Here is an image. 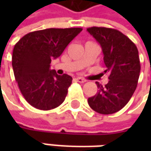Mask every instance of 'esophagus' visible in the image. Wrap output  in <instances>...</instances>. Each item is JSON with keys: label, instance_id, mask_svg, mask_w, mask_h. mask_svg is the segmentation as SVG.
<instances>
[{"label": "esophagus", "instance_id": "1", "mask_svg": "<svg viewBox=\"0 0 151 151\" xmlns=\"http://www.w3.org/2000/svg\"><path fill=\"white\" fill-rule=\"evenodd\" d=\"M76 81H78V82H80V83H84V82L86 81L85 79L81 78V77H77V78H76Z\"/></svg>", "mask_w": 151, "mask_h": 151}]
</instances>
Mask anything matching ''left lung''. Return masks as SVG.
Wrapping results in <instances>:
<instances>
[{
	"label": "left lung",
	"mask_w": 151,
	"mask_h": 151,
	"mask_svg": "<svg viewBox=\"0 0 151 151\" xmlns=\"http://www.w3.org/2000/svg\"><path fill=\"white\" fill-rule=\"evenodd\" d=\"M87 32L100 44L103 60L109 73L104 86L96 82L97 93L88 98V104L101 114H112L129 102L136 89L140 63L136 45L119 30L92 27Z\"/></svg>",
	"instance_id": "8db88e82"
}]
</instances>
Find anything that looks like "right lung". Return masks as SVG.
<instances>
[{"mask_svg":"<svg viewBox=\"0 0 151 151\" xmlns=\"http://www.w3.org/2000/svg\"><path fill=\"white\" fill-rule=\"evenodd\" d=\"M82 31L81 27L47 28L29 32L15 44L12 68L26 101L35 108L50 110L65 101L72 77L50 70L51 60L60 57Z\"/></svg>","mask_w":151,"mask_h":151,"instance_id":"right-lung-1","label":"right lung"}]
</instances>
